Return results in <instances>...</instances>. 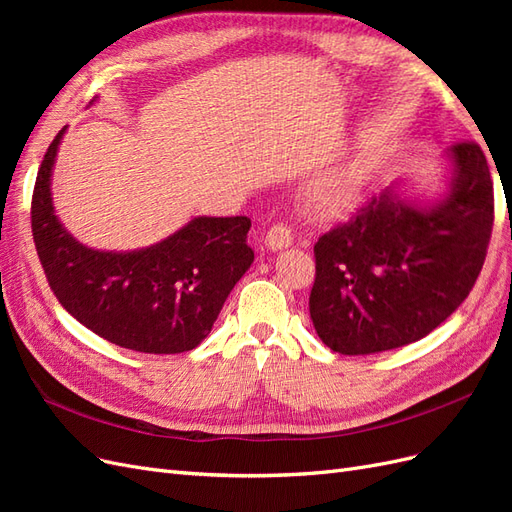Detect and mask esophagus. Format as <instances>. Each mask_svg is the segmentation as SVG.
<instances>
[{"label":"esophagus","mask_w":512,"mask_h":512,"mask_svg":"<svg viewBox=\"0 0 512 512\" xmlns=\"http://www.w3.org/2000/svg\"><path fill=\"white\" fill-rule=\"evenodd\" d=\"M290 241H292V230L286 224H273L265 235V245L269 250H282V247L290 245Z\"/></svg>","instance_id":"esophagus-1"}]
</instances>
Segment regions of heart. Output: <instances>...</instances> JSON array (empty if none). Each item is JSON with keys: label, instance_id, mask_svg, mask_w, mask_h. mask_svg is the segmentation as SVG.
Segmentation results:
<instances>
[{"label": "heart", "instance_id": "b5f03b06", "mask_svg": "<svg viewBox=\"0 0 512 512\" xmlns=\"http://www.w3.org/2000/svg\"><path fill=\"white\" fill-rule=\"evenodd\" d=\"M361 192V177L348 173H335L331 177H324L307 194L309 209H312L318 218H333V215L344 213L352 203L359 198Z\"/></svg>", "mask_w": 512, "mask_h": 512}]
</instances>
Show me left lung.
<instances>
[{"mask_svg":"<svg viewBox=\"0 0 512 512\" xmlns=\"http://www.w3.org/2000/svg\"><path fill=\"white\" fill-rule=\"evenodd\" d=\"M451 158L455 177L442 203L421 209L384 190L316 241L309 316L333 352L412 344L474 288L493 228V181L478 143H455Z\"/></svg>","mask_w":512,"mask_h":512,"instance_id":"obj_1","label":"left lung"}]
</instances>
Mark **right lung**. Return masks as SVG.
<instances>
[{
  "label": "right lung",
  "instance_id": "obj_1",
  "mask_svg": "<svg viewBox=\"0 0 512 512\" xmlns=\"http://www.w3.org/2000/svg\"><path fill=\"white\" fill-rule=\"evenodd\" d=\"M61 136L64 130L44 153L32 196L36 252L57 301L115 346L147 354L196 348L252 265L250 218H196L166 241L128 254L89 250L68 235L51 205Z\"/></svg>",
  "mask_w": 512,
  "mask_h": 512
}]
</instances>
